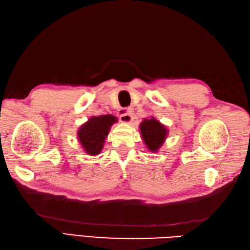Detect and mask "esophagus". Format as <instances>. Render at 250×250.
<instances>
[{"mask_svg":"<svg viewBox=\"0 0 250 250\" xmlns=\"http://www.w3.org/2000/svg\"><path fill=\"white\" fill-rule=\"evenodd\" d=\"M120 120H121V122L126 123V124L131 123L132 120H133V111L132 110H127L126 112L122 113V115H121V117H120Z\"/></svg>","mask_w":250,"mask_h":250,"instance_id":"34e87169","label":"esophagus"}]
</instances>
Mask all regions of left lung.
Instances as JSON below:
<instances>
[{
	"mask_svg": "<svg viewBox=\"0 0 250 250\" xmlns=\"http://www.w3.org/2000/svg\"><path fill=\"white\" fill-rule=\"evenodd\" d=\"M140 130L144 143L151 152H157L168 135V129L166 126L153 117L151 119H144L140 124Z\"/></svg>",
	"mask_w": 250,
	"mask_h": 250,
	"instance_id": "obj_1",
	"label": "left lung"
}]
</instances>
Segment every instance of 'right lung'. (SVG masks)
Wrapping results in <instances>:
<instances>
[{
    "mask_svg": "<svg viewBox=\"0 0 250 250\" xmlns=\"http://www.w3.org/2000/svg\"><path fill=\"white\" fill-rule=\"evenodd\" d=\"M116 122L115 116L102 115L89 118L87 122L79 127L77 137L87 154L98 155L101 152L110 127Z\"/></svg>",
    "mask_w": 250,
    "mask_h": 250,
    "instance_id": "obj_1",
    "label": "right lung"
}]
</instances>
